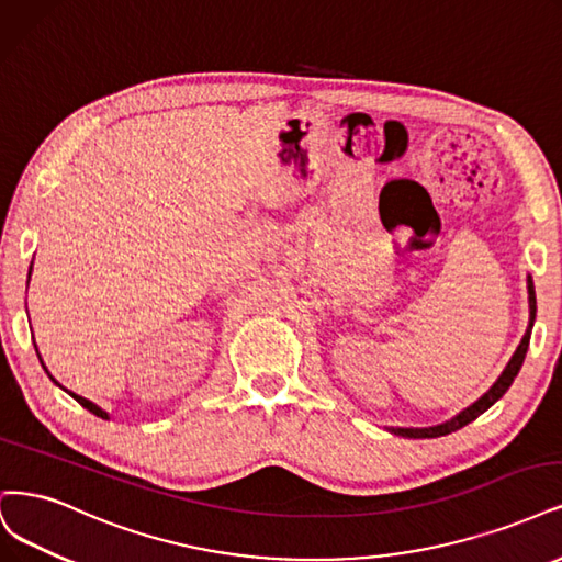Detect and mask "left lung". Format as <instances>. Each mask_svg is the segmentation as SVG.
Returning a JSON list of instances; mask_svg holds the SVG:
<instances>
[{"label": "left lung", "mask_w": 562, "mask_h": 562, "mask_svg": "<svg viewBox=\"0 0 562 562\" xmlns=\"http://www.w3.org/2000/svg\"><path fill=\"white\" fill-rule=\"evenodd\" d=\"M528 295H530V325L528 330L524 335V339H520L516 353L512 356L509 364L505 367V372L499 374V379L493 383V389L483 395L481 400H476L472 406H468L465 412H460L456 418L441 423V425H435V428H393L391 432L400 435V437H412V439H430V437H441V435H449V432H456L460 428H465L468 423H472L474 418H479L483 412L491 409V406L505 395L509 391V385L514 383V376L518 374L520 364H524L526 360V351H528V344H530V333H532V321H535V285H532V279H528Z\"/></svg>", "instance_id": "obj_1"}]
</instances>
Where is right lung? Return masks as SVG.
I'll use <instances>...</instances> for the list:
<instances>
[{
	"mask_svg": "<svg viewBox=\"0 0 562 562\" xmlns=\"http://www.w3.org/2000/svg\"><path fill=\"white\" fill-rule=\"evenodd\" d=\"M30 274H32V267H30ZM27 283H30V279H27ZM38 360H42V358H38ZM42 364H44V362H42ZM44 370H46V367H44ZM46 372H48V370H46ZM48 376H50V374H48ZM50 379H53V376H50ZM53 381H55V379H53ZM55 383H57V381H55ZM69 395H71V397H74L76 402H79V404L83 406V409L92 412L94 416H100V418H109V414H106V412H102V409H100V406H97V404H92L90 400H86V397H81V395H76V393H69Z\"/></svg>",
	"mask_w": 562,
	"mask_h": 562,
	"instance_id": "obj_1",
	"label": "right lung"
}]
</instances>
